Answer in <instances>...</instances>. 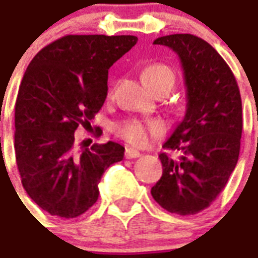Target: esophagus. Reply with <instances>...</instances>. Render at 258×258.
Listing matches in <instances>:
<instances>
[{"mask_svg":"<svg viewBox=\"0 0 258 258\" xmlns=\"http://www.w3.org/2000/svg\"><path fill=\"white\" fill-rule=\"evenodd\" d=\"M141 156V153H140L137 149H133V148H126V151H125V157L126 159H136V157Z\"/></svg>","mask_w":258,"mask_h":258,"instance_id":"obj_1","label":"esophagus"}]
</instances>
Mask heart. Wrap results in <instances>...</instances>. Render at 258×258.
<instances>
[{
  "instance_id": "b5f03b06",
  "label": "heart",
  "mask_w": 258,
  "mask_h": 258,
  "mask_svg": "<svg viewBox=\"0 0 258 258\" xmlns=\"http://www.w3.org/2000/svg\"><path fill=\"white\" fill-rule=\"evenodd\" d=\"M143 81L151 90L159 86H169L172 89L176 81V75L173 70L163 63H153L144 69ZM115 135L133 145H145L151 137L163 133V123L156 119H139L126 118L119 121L114 125Z\"/></svg>"
}]
</instances>
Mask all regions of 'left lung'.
Returning <instances> with one entry per match:
<instances>
[{
    "label": "left lung",
    "mask_w": 258,
    "mask_h": 258,
    "mask_svg": "<svg viewBox=\"0 0 258 258\" xmlns=\"http://www.w3.org/2000/svg\"><path fill=\"white\" fill-rule=\"evenodd\" d=\"M179 55L187 87V110L163 148L179 151L177 159L160 153L163 175L153 185V199L169 213L194 215L222 192L239 156L242 102L230 67L198 36L159 37Z\"/></svg>",
    "instance_id": "left-lung-1"
}]
</instances>
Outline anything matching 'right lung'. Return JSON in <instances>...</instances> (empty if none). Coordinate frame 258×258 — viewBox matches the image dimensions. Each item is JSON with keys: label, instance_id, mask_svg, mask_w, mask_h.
Here are the masks:
<instances>
[{"label": "right lung", "instance_id": "1", "mask_svg": "<svg viewBox=\"0 0 258 258\" xmlns=\"http://www.w3.org/2000/svg\"><path fill=\"white\" fill-rule=\"evenodd\" d=\"M136 43V36L67 35L28 66L16 99V163L24 189L48 214L86 213L103 172L123 159L125 148L113 141L79 151L74 133L101 110L109 69ZM101 135L97 127L94 136Z\"/></svg>", "mask_w": 258, "mask_h": 258}]
</instances>
